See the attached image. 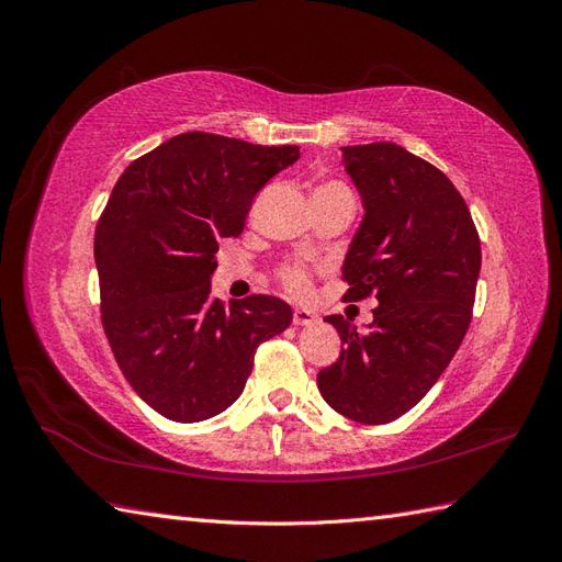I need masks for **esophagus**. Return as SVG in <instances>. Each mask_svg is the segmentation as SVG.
Masks as SVG:
<instances>
[{
  "label": "esophagus",
  "mask_w": 562,
  "mask_h": 562,
  "mask_svg": "<svg viewBox=\"0 0 562 562\" xmlns=\"http://www.w3.org/2000/svg\"><path fill=\"white\" fill-rule=\"evenodd\" d=\"M318 321V316L312 312V310H295L293 312V323L295 326H314V323Z\"/></svg>",
  "instance_id": "obj_1"
}]
</instances>
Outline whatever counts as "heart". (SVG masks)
I'll return each mask as SVG.
<instances>
[{
    "label": "heart",
    "mask_w": 562,
    "mask_h": 562,
    "mask_svg": "<svg viewBox=\"0 0 562 562\" xmlns=\"http://www.w3.org/2000/svg\"><path fill=\"white\" fill-rule=\"evenodd\" d=\"M342 187L345 184H339V182H328V184H321L318 190H342ZM281 281H283V285L288 288V291H293V293H304L310 288L307 269L300 267V265L283 267L281 269Z\"/></svg>",
    "instance_id": "obj_1"
}]
</instances>
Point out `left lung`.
<instances>
[{
    "label": "left lung",
    "instance_id": "1",
    "mask_svg": "<svg viewBox=\"0 0 562 562\" xmlns=\"http://www.w3.org/2000/svg\"><path fill=\"white\" fill-rule=\"evenodd\" d=\"M339 149L366 211L342 265L347 297L380 304L366 330L326 316L345 349L316 384L339 415L386 424L424 398L462 345L481 239L462 194L429 161L394 143Z\"/></svg>",
    "mask_w": 562,
    "mask_h": 562
}]
</instances>
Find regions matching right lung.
<instances>
[{
    "instance_id": "add662e5",
    "label": "right lung",
    "mask_w": 562,
    "mask_h": 562,
    "mask_svg": "<svg viewBox=\"0 0 562 562\" xmlns=\"http://www.w3.org/2000/svg\"><path fill=\"white\" fill-rule=\"evenodd\" d=\"M297 159V145L192 131L116 180L93 244L103 328L135 394L166 419L227 411L258 345L291 326L293 310L271 295L225 307L211 277L217 241L244 232L255 194Z\"/></svg>"
}]
</instances>
